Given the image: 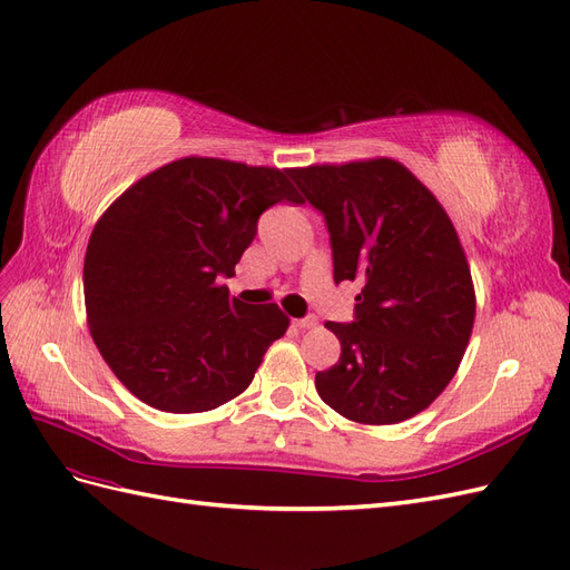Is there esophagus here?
<instances>
[{
    "label": "esophagus",
    "instance_id": "obj_1",
    "mask_svg": "<svg viewBox=\"0 0 570 570\" xmlns=\"http://www.w3.org/2000/svg\"><path fill=\"white\" fill-rule=\"evenodd\" d=\"M317 317H303V320H294V327L298 330H315L317 327Z\"/></svg>",
    "mask_w": 570,
    "mask_h": 570
}]
</instances>
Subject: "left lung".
Segmentation results:
<instances>
[{"mask_svg":"<svg viewBox=\"0 0 570 570\" xmlns=\"http://www.w3.org/2000/svg\"><path fill=\"white\" fill-rule=\"evenodd\" d=\"M327 219L334 282H357L355 322L324 327L338 363L320 399L361 425L422 413L456 375L475 322V286L446 209L392 157L288 169Z\"/></svg>","mask_w":570,"mask_h":570,"instance_id":"left-lung-1","label":"left lung"}]
</instances>
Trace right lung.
Here are the masks:
<instances>
[{
	"label": "right lung",
	"mask_w": 570,
	"mask_h": 570,
	"mask_svg": "<svg viewBox=\"0 0 570 570\" xmlns=\"http://www.w3.org/2000/svg\"><path fill=\"white\" fill-rule=\"evenodd\" d=\"M288 169L181 157L145 174L97 219L83 265L88 330L117 380L165 413H205L250 386L288 330L276 303L246 305L234 276Z\"/></svg>",
	"instance_id": "right-lung-1"
}]
</instances>
